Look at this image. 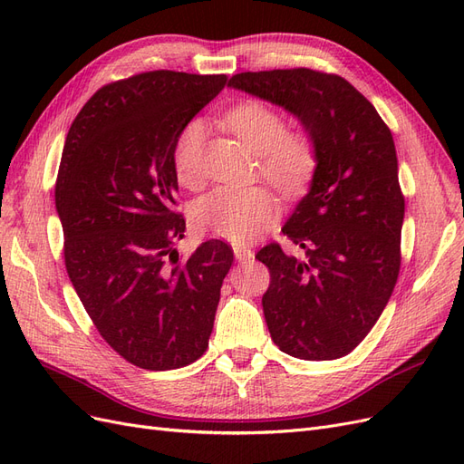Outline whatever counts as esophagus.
Instances as JSON below:
<instances>
[{
    "mask_svg": "<svg viewBox=\"0 0 464 464\" xmlns=\"http://www.w3.org/2000/svg\"><path fill=\"white\" fill-rule=\"evenodd\" d=\"M232 249H234V256H236V259L240 261V263H246V261H251V259H254V249H251L249 246L236 244V246H232Z\"/></svg>",
    "mask_w": 464,
    "mask_h": 464,
    "instance_id": "esophagus-1",
    "label": "esophagus"
}]
</instances>
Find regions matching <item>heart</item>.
Returning <instances> with one entry per match:
<instances>
[{
  "label": "heart",
  "instance_id": "b5f03b06",
  "mask_svg": "<svg viewBox=\"0 0 464 464\" xmlns=\"http://www.w3.org/2000/svg\"><path fill=\"white\" fill-rule=\"evenodd\" d=\"M228 128L259 154L261 174L285 195L302 193L315 176L319 154L315 139L305 130H286L285 118L271 106L244 102L224 116ZM205 123L189 120L176 137L172 164L176 179L186 188L199 186V157ZM278 201L263 188H217L193 207L195 227L246 242L265 232L278 218Z\"/></svg>",
  "mask_w": 464,
  "mask_h": 464
}]
</instances>
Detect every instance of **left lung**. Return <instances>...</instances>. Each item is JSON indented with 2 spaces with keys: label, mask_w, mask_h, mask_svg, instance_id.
<instances>
[{
  "label": "left lung",
  "mask_w": 464,
  "mask_h": 464,
  "mask_svg": "<svg viewBox=\"0 0 464 464\" xmlns=\"http://www.w3.org/2000/svg\"><path fill=\"white\" fill-rule=\"evenodd\" d=\"M230 87L283 106L315 139L312 188L280 244L257 251L271 285L263 314L271 339L300 360H336L366 339L401 269L404 198L391 130L373 104L334 73L307 67L246 72Z\"/></svg>",
  "instance_id": "obj_1"
}]
</instances>
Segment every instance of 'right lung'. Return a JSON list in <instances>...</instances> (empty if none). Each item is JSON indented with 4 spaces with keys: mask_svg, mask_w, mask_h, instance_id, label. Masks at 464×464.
<instances>
[{
    "mask_svg": "<svg viewBox=\"0 0 464 464\" xmlns=\"http://www.w3.org/2000/svg\"><path fill=\"white\" fill-rule=\"evenodd\" d=\"M227 75L137 73L108 82L69 128L55 179L65 269L96 331L137 368L205 354L234 254L222 240L181 259L176 137Z\"/></svg>",
    "mask_w": 464,
    "mask_h": 464,
    "instance_id": "right-lung-1",
    "label": "right lung"
}]
</instances>
